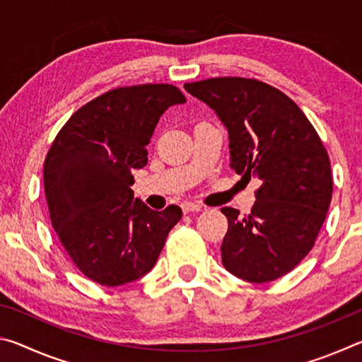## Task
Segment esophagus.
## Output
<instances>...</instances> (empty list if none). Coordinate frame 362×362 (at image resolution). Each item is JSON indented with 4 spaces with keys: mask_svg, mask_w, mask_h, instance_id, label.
<instances>
[{
    "mask_svg": "<svg viewBox=\"0 0 362 362\" xmlns=\"http://www.w3.org/2000/svg\"><path fill=\"white\" fill-rule=\"evenodd\" d=\"M204 206L203 204H196V203H192V201H185V203H182V211L188 214V212H199L203 211Z\"/></svg>",
    "mask_w": 362,
    "mask_h": 362,
    "instance_id": "esophagus-1",
    "label": "esophagus"
}]
</instances>
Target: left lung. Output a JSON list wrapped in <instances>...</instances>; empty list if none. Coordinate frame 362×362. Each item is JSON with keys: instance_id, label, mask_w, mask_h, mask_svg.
Here are the masks:
<instances>
[{"instance_id": "obj_1", "label": "left lung", "mask_w": 362, "mask_h": 362, "mask_svg": "<svg viewBox=\"0 0 362 362\" xmlns=\"http://www.w3.org/2000/svg\"><path fill=\"white\" fill-rule=\"evenodd\" d=\"M183 88L228 129L231 169L260 180L250 214L222 209L228 218L223 267L255 284L284 276L313 249L326 220L332 199L327 150L297 103L267 83L223 76Z\"/></svg>"}]
</instances>
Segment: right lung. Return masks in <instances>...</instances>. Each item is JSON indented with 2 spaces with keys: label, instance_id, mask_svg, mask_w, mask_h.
<instances>
[{
  "label": "right lung",
  "instance_id": "add662e5",
  "mask_svg": "<svg viewBox=\"0 0 362 362\" xmlns=\"http://www.w3.org/2000/svg\"><path fill=\"white\" fill-rule=\"evenodd\" d=\"M173 84L112 89L71 115L45 161V193L54 230L84 276L115 287L155 267L179 206L158 212L134 199V169L161 115L185 103Z\"/></svg>",
  "mask_w": 362,
  "mask_h": 362
}]
</instances>
